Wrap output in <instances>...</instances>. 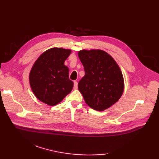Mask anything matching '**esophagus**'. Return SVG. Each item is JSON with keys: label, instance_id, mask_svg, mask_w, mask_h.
Instances as JSON below:
<instances>
[{"label": "esophagus", "instance_id": "34e87169", "mask_svg": "<svg viewBox=\"0 0 159 159\" xmlns=\"http://www.w3.org/2000/svg\"><path fill=\"white\" fill-rule=\"evenodd\" d=\"M78 88V83L77 81H74V89H76Z\"/></svg>", "mask_w": 159, "mask_h": 159}]
</instances>
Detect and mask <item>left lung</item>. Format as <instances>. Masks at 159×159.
<instances>
[{
    "label": "left lung",
    "instance_id": "1",
    "mask_svg": "<svg viewBox=\"0 0 159 159\" xmlns=\"http://www.w3.org/2000/svg\"><path fill=\"white\" fill-rule=\"evenodd\" d=\"M78 55L85 72L78 87L86 104L96 111L109 109L124 92V80L119 66L102 50L84 49Z\"/></svg>",
    "mask_w": 159,
    "mask_h": 159
}]
</instances>
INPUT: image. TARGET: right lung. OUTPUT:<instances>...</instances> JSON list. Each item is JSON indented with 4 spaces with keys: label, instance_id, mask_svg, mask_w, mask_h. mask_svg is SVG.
<instances>
[{
    "label": "right lung",
    "instance_id": "add662e5",
    "mask_svg": "<svg viewBox=\"0 0 159 159\" xmlns=\"http://www.w3.org/2000/svg\"><path fill=\"white\" fill-rule=\"evenodd\" d=\"M72 52L70 49L51 48L43 52L33 64L29 83L37 98L49 106L61 102L72 90L69 68L64 65Z\"/></svg>",
    "mask_w": 159,
    "mask_h": 159
}]
</instances>
